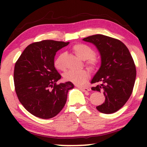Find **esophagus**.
I'll list each match as a JSON object with an SVG mask.
<instances>
[{"label": "esophagus", "instance_id": "1", "mask_svg": "<svg viewBox=\"0 0 147 147\" xmlns=\"http://www.w3.org/2000/svg\"><path fill=\"white\" fill-rule=\"evenodd\" d=\"M78 88L79 89H80L81 90L84 91V92H88L89 90H90V88H87V87H79Z\"/></svg>", "mask_w": 147, "mask_h": 147}]
</instances>
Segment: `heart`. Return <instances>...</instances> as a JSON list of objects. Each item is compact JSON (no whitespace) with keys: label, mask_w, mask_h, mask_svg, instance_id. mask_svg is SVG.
I'll list each match as a JSON object with an SVG mask.
<instances>
[{"label":"heart","mask_w":147,"mask_h":147,"mask_svg":"<svg viewBox=\"0 0 147 147\" xmlns=\"http://www.w3.org/2000/svg\"><path fill=\"white\" fill-rule=\"evenodd\" d=\"M72 50L77 57L82 59V60H87L86 65L90 69H94L97 63V61L94 57V51L88 45L85 44H76L73 46ZM64 57L65 54L61 53L55 59L54 61V65L57 69L60 70H63L65 69L64 64ZM64 79L68 82L76 84L77 86L83 85L87 82L88 79V73L86 70H69L63 75Z\"/></svg>","instance_id":"1"}]
</instances>
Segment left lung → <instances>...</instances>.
Here are the masks:
<instances>
[{
    "instance_id": "1",
    "label": "left lung",
    "mask_w": 147,
    "mask_h": 147,
    "mask_svg": "<svg viewBox=\"0 0 147 147\" xmlns=\"http://www.w3.org/2000/svg\"><path fill=\"white\" fill-rule=\"evenodd\" d=\"M95 45L100 54L101 66L91 84L92 90L103 91L105 101L96 107L99 112L113 113L121 109L131 95L136 69L129 49L122 41L102 34L83 38Z\"/></svg>"
}]
</instances>
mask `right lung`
I'll return each instance as SVG.
<instances>
[{
    "label": "right lung",
    "instance_id": "add662e5",
    "mask_svg": "<svg viewBox=\"0 0 147 147\" xmlns=\"http://www.w3.org/2000/svg\"><path fill=\"white\" fill-rule=\"evenodd\" d=\"M69 42L44 40L30 44L15 63V90L28 112L41 119L56 116L65 106L72 82L57 84L61 76L55 68L56 52Z\"/></svg>",
    "mask_w": 147,
    "mask_h": 147
}]
</instances>
